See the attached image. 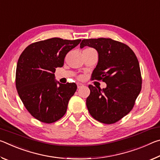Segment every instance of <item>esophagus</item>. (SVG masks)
<instances>
[{
    "label": "esophagus",
    "mask_w": 160,
    "mask_h": 160,
    "mask_svg": "<svg viewBox=\"0 0 160 160\" xmlns=\"http://www.w3.org/2000/svg\"><path fill=\"white\" fill-rule=\"evenodd\" d=\"M77 86H78V88H82V87L83 86V84H82V83H77Z\"/></svg>",
    "instance_id": "34e87169"
}]
</instances>
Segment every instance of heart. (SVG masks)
Segmentation results:
<instances>
[{
  "label": "heart",
  "mask_w": 160,
  "mask_h": 160,
  "mask_svg": "<svg viewBox=\"0 0 160 160\" xmlns=\"http://www.w3.org/2000/svg\"><path fill=\"white\" fill-rule=\"evenodd\" d=\"M88 49H90V48H86V49H85V50H88Z\"/></svg>",
  "instance_id": "obj_1"
}]
</instances>
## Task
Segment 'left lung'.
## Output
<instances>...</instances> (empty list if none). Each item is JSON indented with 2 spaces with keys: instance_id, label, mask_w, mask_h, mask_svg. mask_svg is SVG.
Returning <instances> with one entry per match:
<instances>
[{
  "instance_id": "1",
  "label": "left lung",
  "mask_w": 160,
  "mask_h": 160,
  "mask_svg": "<svg viewBox=\"0 0 160 160\" xmlns=\"http://www.w3.org/2000/svg\"><path fill=\"white\" fill-rule=\"evenodd\" d=\"M86 46L98 52V63L92 78L107 84L102 90L89 85L87 107L97 121L114 123L131 112L141 90L139 62L128 46L112 39H83L80 48Z\"/></svg>"
}]
</instances>
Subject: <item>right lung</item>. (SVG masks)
<instances>
[{"instance_id":"add662e5","label":"right lung","mask_w":160,"mask_h":160,"mask_svg":"<svg viewBox=\"0 0 160 160\" xmlns=\"http://www.w3.org/2000/svg\"><path fill=\"white\" fill-rule=\"evenodd\" d=\"M80 41L51 38L29 45L21 53L16 68V88L27 110L37 120L51 123L66 113L77 85L60 83L54 72L63 66L66 54Z\"/></svg>"}]
</instances>
